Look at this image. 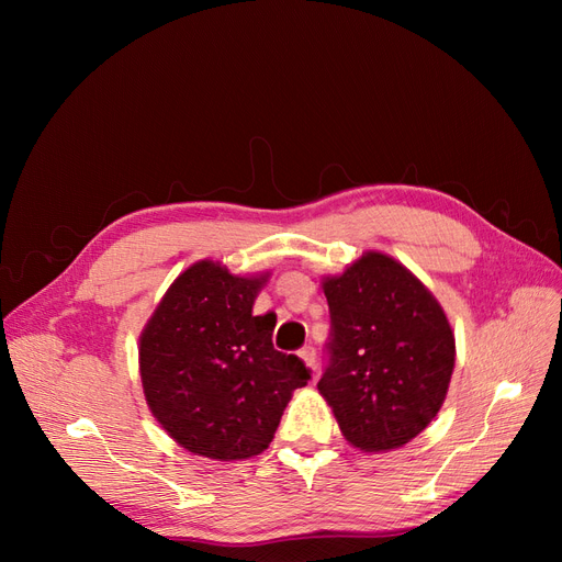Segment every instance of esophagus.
<instances>
[{"instance_id": "esophagus-1", "label": "esophagus", "mask_w": 562, "mask_h": 562, "mask_svg": "<svg viewBox=\"0 0 562 562\" xmlns=\"http://www.w3.org/2000/svg\"><path fill=\"white\" fill-rule=\"evenodd\" d=\"M300 359L307 363L310 370H316V349L314 347H302L300 349Z\"/></svg>"}]
</instances>
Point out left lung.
Masks as SVG:
<instances>
[{
  "mask_svg": "<svg viewBox=\"0 0 562 562\" xmlns=\"http://www.w3.org/2000/svg\"><path fill=\"white\" fill-rule=\"evenodd\" d=\"M330 310L328 366L318 382L353 448L405 446L446 401L454 335L438 300L411 269L370 250L323 279Z\"/></svg>",
  "mask_w": 562,
  "mask_h": 562,
  "instance_id": "8db88e82",
  "label": "left lung"
}]
</instances>
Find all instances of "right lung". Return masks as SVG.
Instances as JSON below:
<instances>
[{"label":"right lung","mask_w":562,"mask_h":562,"mask_svg":"<svg viewBox=\"0 0 562 562\" xmlns=\"http://www.w3.org/2000/svg\"><path fill=\"white\" fill-rule=\"evenodd\" d=\"M269 274L234 277L213 260L184 269L140 335L151 415L178 446L232 462L269 448L310 368L277 351L274 314L252 316Z\"/></svg>","instance_id":"1"}]
</instances>
